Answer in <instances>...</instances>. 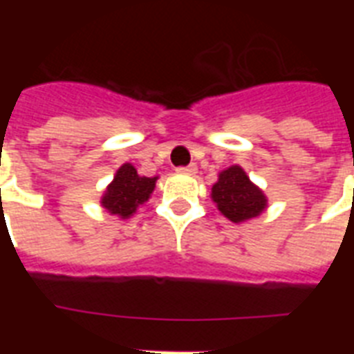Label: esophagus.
I'll return each mask as SVG.
<instances>
[{
  "mask_svg": "<svg viewBox=\"0 0 354 354\" xmlns=\"http://www.w3.org/2000/svg\"><path fill=\"white\" fill-rule=\"evenodd\" d=\"M180 174H194L196 172V165H187V167H178L176 169Z\"/></svg>",
  "mask_w": 354,
  "mask_h": 354,
  "instance_id": "1",
  "label": "esophagus"
}]
</instances>
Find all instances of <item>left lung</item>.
<instances>
[{
  "label": "left lung",
  "mask_w": 354,
  "mask_h": 354,
  "mask_svg": "<svg viewBox=\"0 0 354 354\" xmlns=\"http://www.w3.org/2000/svg\"><path fill=\"white\" fill-rule=\"evenodd\" d=\"M211 196L218 209L232 222H242L261 215L266 207L263 191L255 187L241 167H230L221 172L218 182L213 185Z\"/></svg>",
  "instance_id": "obj_1"
}]
</instances>
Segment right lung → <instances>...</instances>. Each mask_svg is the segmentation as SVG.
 <instances>
[{"label":"right lung","instance_id":"right-lung-1","mask_svg":"<svg viewBox=\"0 0 354 354\" xmlns=\"http://www.w3.org/2000/svg\"><path fill=\"white\" fill-rule=\"evenodd\" d=\"M156 180L158 178L139 176L130 163H124L113 178V182L108 185L106 193L102 196V205L112 215L128 218L139 204L149 200L150 193L154 191Z\"/></svg>","mask_w":354,"mask_h":354}]
</instances>
